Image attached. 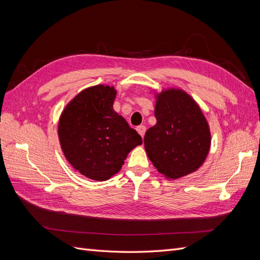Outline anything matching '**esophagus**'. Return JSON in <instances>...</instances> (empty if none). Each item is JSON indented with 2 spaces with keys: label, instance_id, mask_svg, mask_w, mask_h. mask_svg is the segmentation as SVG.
<instances>
[{
  "label": "esophagus",
  "instance_id": "esophagus-1",
  "mask_svg": "<svg viewBox=\"0 0 260 260\" xmlns=\"http://www.w3.org/2000/svg\"><path fill=\"white\" fill-rule=\"evenodd\" d=\"M137 131L139 132V135L143 138L145 135V131H146L145 125H139V127H137Z\"/></svg>",
  "mask_w": 260,
  "mask_h": 260
}]
</instances>
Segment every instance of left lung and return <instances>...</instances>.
Instances as JSON below:
<instances>
[{
  "instance_id": "obj_1",
  "label": "left lung",
  "mask_w": 260,
  "mask_h": 260,
  "mask_svg": "<svg viewBox=\"0 0 260 260\" xmlns=\"http://www.w3.org/2000/svg\"><path fill=\"white\" fill-rule=\"evenodd\" d=\"M156 124L144 137V146L154 167L176 180L198 170L208 155L209 124L199 104L180 89L156 94Z\"/></svg>"
}]
</instances>
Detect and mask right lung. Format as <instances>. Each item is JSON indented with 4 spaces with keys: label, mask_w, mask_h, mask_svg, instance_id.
Returning <instances> with one entry per match:
<instances>
[{
    "label": "right lung",
    "mask_w": 260,
    "mask_h": 260,
    "mask_svg": "<svg viewBox=\"0 0 260 260\" xmlns=\"http://www.w3.org/2000/svg\"><path fill=\"white\" fill-rule=\"evenodd\" d=\"M117 91L99 84L69 102L58 121V138L66 159L91 180L106 181L119 172L142 138L114 111Z\"/></svg>",
    "instance_id": "add662e5"
}]
</instances>
